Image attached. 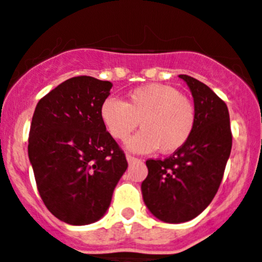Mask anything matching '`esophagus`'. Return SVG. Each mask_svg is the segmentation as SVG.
Listing matches in <instances>:
<instances>
[{
    "label": "esophagus",
    "instance_id": "1",
    "mask_svg": "<svg viewBox=\"0 0 262 262\" xmlns=\"http://www.w3.org/2000/svg\"><path fill=\"white\" fill-rule=\"evenodd\" d=\"M126 160H128V163H134V161H139V159L130 155V154H126Z\"/></svg>",
    "mask_w": 262,
    "mask_h": 262
}]
</instances>
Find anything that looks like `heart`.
<instances>
[{"label":"heart","instance_id":"b5f03b06","mask_svg":"<svg viewBox=\"0 0 262 262\" xmlns=\"http://www.w3.org/2000/svg\"><path fill=\"white\" fill-rule=\"evenodd\" d=\"M101 121L116 141H126L138 123L142 130L128 147L137 152L159 150L168 154L189 141L196 125L194 102L170 85L147 84L130 90L124 102L108 98L99 110Z\"/></svg>","mask_w":262,"mask_h":262}]
</instances>
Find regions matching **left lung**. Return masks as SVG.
<instances>
[{"label":"left lung","mask_w":262,"mask_h":262,"mask_svg":"<svg viewBox=\"0 0 262 262\" xmlns=\"http://www.w3.org/2000/svg\"><path fill=\"white\" fill-rule=\"evenodd\" d=\"M180 77L194 97L196 125L172 155L146 161L148 174L141 187L151 213L169 224L190 221L208 207L221 185L233 143L226 103L199 80Z\"/></svg>","instance_id":"left-lung-1"}]
</instances>
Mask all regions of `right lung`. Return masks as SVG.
I'll return each instance as SVG.
<instances>
[{"mask_svg":"<svg viewBox=\"0 0 262 262\" xmlns=\"http://www.w3.org/2000/svg\"><path fill=\"white\" fill-rule=\"evenodd\" d=\"M111 88L76 76L41 98L32 117L28 156L37 190L46 208L70 225L101 219L128 168L99 116Z\"/></svg>","mask_w":262,"mask_h":262,"instance_id":"obj_1","label":"right lung"}]
</instances>
